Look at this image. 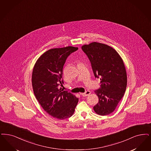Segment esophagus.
Wrapping results in <instances>:
<instances>
[{
	"instance_id": "esophagus-1",
	"label": "esophagus",
	"mask_w": 151,
	"mask_h": 151,
	"mask_svg": "<svg viewBox=\"0 0 151 151\" xmlns=\"http://www.w3.org/2000/svg\"><path fill=\"white\" fill-rule=\"evenodd\" d=\"M90 94H91V91H86L85 93H80V94L83 97H86V96H89Z\"/></svg>"
}]
</instances>
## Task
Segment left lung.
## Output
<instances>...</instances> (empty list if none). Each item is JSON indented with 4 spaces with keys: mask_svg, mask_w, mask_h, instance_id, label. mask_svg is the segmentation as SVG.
I'll return each mask as SVG.
<instances>
[{
    "mask_svg": "<svg viewBox=\"0 0 151 151\" xmlns=\"http://www.w3.org/2000/svg\"><path fill=\"white\" fill-rule=\"evenodd\" d=\"M81 49L89 59L95 78L101 80V87L94 91L99 101L93 109L98 115H109L114 111L127 89L124 62L114 49L102 43L91 42Z\"/></svg>",
    "mask_w": 151,
    "mask_h": 151,
    "instance_id": "obj_1",
    "label": "left lung"
}]
</instances>
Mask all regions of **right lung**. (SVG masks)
I'll use <instances>...</instances> for the list:
<instances>
[{"mask_svg": "<svg viewBox=\"0 0 151 151\" xmlns=\"http://www.w3.org/2000/svg\"><path fill=\"white\" fill-rule=\"evenodd\" d=\"M78 49L70 46L49 49L39 58L32 71V85L36 99L49 115L60 120L72 116L78 103L73 94L58 89L63 83V67L66 59Z\"/></svg>", "mask_w": 151, "mask_h": 151, "instance_id": "right-lung-1", "label": "right lung"}]
</instances>
